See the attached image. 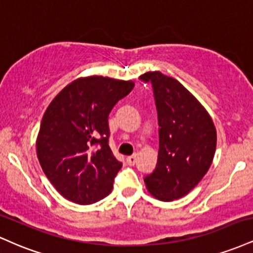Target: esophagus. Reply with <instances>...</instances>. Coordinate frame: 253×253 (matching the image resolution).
<instances>
[{
    "label": "esophagus",
    "instance_id": "obj_1",
    "mask_svg": "<svg viewBox=\"0 0 253 253\" xmlns=\"http://www.w3.org/2000/svg\"><path fill=\"white\" fill-rule=\"evenodd\" d=\"M126 162L128 165H134L136 163V155H132V156L127 157Z\"/></svg>",
    "mask_w": 253,
    "mask_h": 253
}]
</instances>
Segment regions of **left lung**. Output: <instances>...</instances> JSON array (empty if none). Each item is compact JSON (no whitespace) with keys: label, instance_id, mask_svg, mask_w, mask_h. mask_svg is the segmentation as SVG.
<instances>
[{"label":"left lung","instance_id":"obj_1","mask_svg":"<svg viewBox=\"0 0 253 253\" xmlns=\"http://www.w3.org/2000/svg\"><path fill=\"white\" fill-rule=\"evenodd\" d=\"M139 78L152 86L159 126L156 169L144 182L158 200L181 199L210 169L216 147L215 127L207 110L175 78L159 71Z\"/></svg>","mask_w":253,"mask_h":253}]
</instances>
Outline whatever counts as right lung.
I'll return each instance as SVG.
<instances>
[{
	"instance_id": "1",
	"label": "right lung",
	"mask_w": 253,
	"mask_h": 253,
	"mask_svg": "<svg viewBox=\"0 0 253 253\" xmlns=\"http://www.w3.org/2000/svg\"><path fill=\"white\" fill-rule=\"evenodd\" d=\"M134 83L91 76L65 86L46 109L37 140L43 172L60 195L90 205L112 191L123 163L109 147L108 117Z\"/></svg>"
}]
</instances>
